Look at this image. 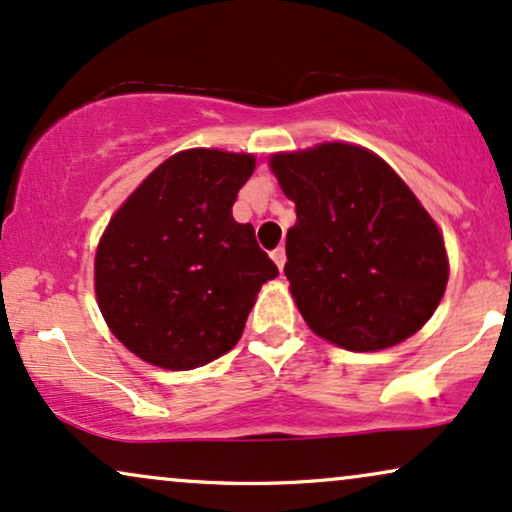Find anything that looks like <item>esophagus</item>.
Wrapping results in <instances>:
<instances>
[{
	"label": "esophagus",
	"mask_w": 512,
	"mask_h": 512,
	"mask_svg": "<svg viewBox=\"0 0 512 512\" xmlns=\"http://www.w3.org/2000/svg\"><path fill=\"white\" fill-rule=\"evenodd\" d=\"M273 261L277 263V268H285V263H287V254H285V246H277V249H273Z\"/></svg>",
	"instance_id": "obj_1"
}]
</instances>
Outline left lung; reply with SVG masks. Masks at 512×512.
Masks as SVG:
<instances>
[{
  "mask_svg": "<svg viewBox=\"0 0 512 512\" xmlns=\"http://www.w3.org/2000/svg\"><path fill=\"white\" fill-rule=\"evenodd\" d=\"M296 204L285 275L308 327L349 351L387 349L432 318L449 282L444 239L399 175L342 142L270 159Z\"/></svg>",
  "mask_w": 512,
  "mask_h": 512,
  "instance_id": "8db88e82",
  "label": "left lung"
}]
</instances>
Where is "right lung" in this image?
<instances>
[{"label": "right lung", "mask_w": 512, "mask_h": 512, "mask_svg": "<svg viewBox=\"0 0 512 512\" xmlns=\"http://www.w3.org/2000/svg\"><path fill=\"white\" fill-rule=\"evenodd\" d=\"M249 154L189 149L163 161L106 227L94 258L104 320L142 361L192 370L239 342L277 266L232 218Z\"/></svg>", "instance_id": "1"}]
</instances>
